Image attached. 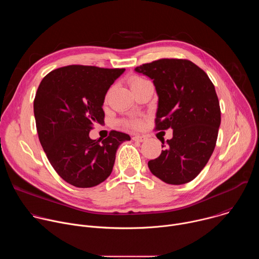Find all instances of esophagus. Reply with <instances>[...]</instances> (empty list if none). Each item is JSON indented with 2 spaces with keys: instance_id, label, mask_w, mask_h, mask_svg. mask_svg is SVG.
Listing matches in <instances>:
<instances>
[{
  "instance_id": "1",
  "label": "esophagus",
  "mask_w": 259,
  "mask_h": 259,
  "mask_svg": "<svg viewBox=\"0 0 259 259\" xmlns=\"http://www.w3.org/2000/svg\"><path fill=\"white\" fill-rule=\"evenodd\" d=\"M132 139H133L134 141H137V142H143V141L146 140V137L143 136V135H134V136L132 137Z\"/></svg>"
}]
</instances>
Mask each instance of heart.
Returning a JSON list of instances; mask_svg holds the SVG:
<instances>
[{"label": "heart", "instance_id": "heart-1", "mask_svg": "<svg viewBox=\"0 0 259 259\" xmlns=\"http://www.w3.org/2000/svg\"><path fill=\"white\" fill-rule=\"evenodd\" d=\"M146 82V80L144 79H141V78H138V77H134L131 81H130V86L131 88L137 86V85H140L142 83ZM141 124V122L139 120H136V119H133V120H128L125 122V125L128 126V127H131V128H137L139 127Z\"/></svg>", "mask_w": 259, "mask_h": 259}]
</instances>
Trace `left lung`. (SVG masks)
Instances as JSON below:
<instances>
[{"label": "left lung", "instance_id": "obj_1", "mask_svg": "<svg viewBox=\"0 0 259 259\" xmlns=\"http://www.w3.org/2000/svg\"><path fill=\"white\" fill-rule=\"evenodd\" d=\"M136 72L151 78L159 97L156 130H173L162 141L161 155L147 163L151 172L168 184H183L208 163L220 126V106L207 73L188 59L163 58L144 63Z\"/></svg>", "mask_w": 259, "mask_h": 259}]
</instances>
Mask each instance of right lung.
I'll return each instance as SVG.
<instances>
[{
	"label": "right lung",
	"instance_id": "obj_1",
	"mask_svg": "<svg viewBox=\"0 0 259 259\" xmlns=\"http://www.w3.org/2000/svg\"><path fill=\"white\" fill-rule=\"evenodd\" d=\"M125 68L67 65L44 77L33 100L36 131L57 174L77 188H92L113 171L119 145L130 136L110 131L100 140L89 137L104 123V97Z\"/></svg>",
	"mask_w": 259,
	"mask_h": 259
}]
</instances>
